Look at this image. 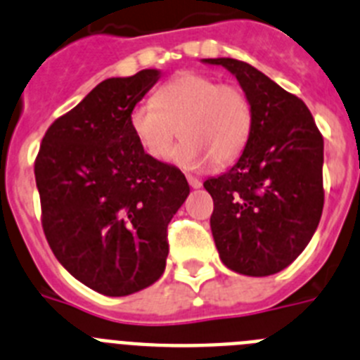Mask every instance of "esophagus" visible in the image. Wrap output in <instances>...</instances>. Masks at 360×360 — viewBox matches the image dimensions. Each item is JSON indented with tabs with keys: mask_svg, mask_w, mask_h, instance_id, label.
<instances>
[{
	"mask_svg": "<svg viewBox=\"0 0 360 360\" xmlns=\"http://www.w3.org/2000/svg\"><path fill=\"white\" fill-rule=\"evenodd\" d=\"M187 182H189L191 187H195V189H198V187H202V180L196 176H193V174H187Z\"/></svg>",
	"mask_w": 360,
	"mask_h": 360,
	"instance_id": "1",
	"label": "esophagus"
}]
</instances>
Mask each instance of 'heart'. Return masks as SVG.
<instances>
[{
	"mask_svg": "<svg viewBox=\"0 0 360 360\" xmlns=\"http://www.w3.org/2000/svg\"><path fill=\"white\" fill-rule=\"evenodd\" d=\"M129 126L139 144L155 160H167L178 135L186 141L174 153L184 167L212 162L232 164L243 153L254 126V110L243 88L218 82L203 73L184 72L131 110Z\"/></svg>",
	"mask_w": 360,
	"mask_h": 360,
	"instance_id": "b5f03b06",
	"label": "heart"
}]
</instances>
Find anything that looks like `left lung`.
Wrapping results in <instances>:
<instances>
[{
    "mask_svg": "<svg viewBox=\"0 0 360 360\" xmlns=\"http://www.w3.org/2000/svg\"><path fill=\"white\" fill-rule=\"evenodd\" d=\"M236 75L254 110L241 157L209 178L211 231L221 262L245 276L290 265L311 240L324 205L323 135L307 104L238 59H205Z\"/></svg>",
    "mask_w": 360,
    "mask_h": 360,
    "instance_id": "obj_1",
    "label": "left lung"
}]
</instances>
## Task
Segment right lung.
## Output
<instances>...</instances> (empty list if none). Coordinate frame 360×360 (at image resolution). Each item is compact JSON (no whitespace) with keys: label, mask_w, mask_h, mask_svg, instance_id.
<instances>
[{"label":"right lung","mask_w":360,"mask_h":360,"mask_svg":"<svg viewBox=\"0 0 360 360\" xmlns=\"http://www.w3.org/2000/svg\"><path fill=\"white\" fill-rule=\"evenodd\" d=\"M157 81V70H142L97 84L50 124L34 162L50 249L98 294L128 295L160 278L167 225L189 195L182 171L149 157L129 126Z\"/></svg>","instance_id":"add662e5"}]
</instances>
